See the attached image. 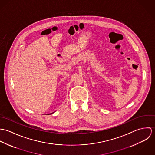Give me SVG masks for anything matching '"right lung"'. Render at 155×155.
I'll return each instance as SVG.
<instances>
[{"label": "right lung", "mask_w": 155, "mask_h": 155, "mask_svg": "<svg viewBox=\"0 0 155 155\" xmlns=\"http://www.w3.org/2000/svg\"><path fill=\"white\" fill-rule=\"evenodd\" d=\"M52 113H54V112H53V113H50V114H52Z\"/></svg>", "instance_id": "add662e5"}]
</instances>
